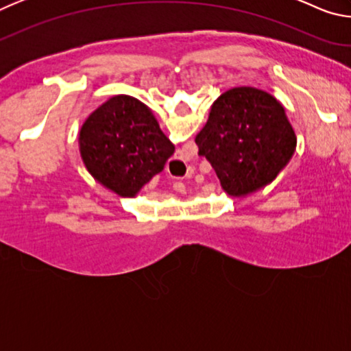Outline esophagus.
<instances>
[{"instance_id":"1","label":"esophagus","mask_w":351,"mask_h":351,"mask_svg":"<svg viewBox=\"0 0 351 351\" xmlns=\"http://www.w3.org/2000/svg\"><path fill=\"white\" fill-rule=\"evenodd\" d=\"M178 187H184L182 182H175V189H176V190H181V189H178Z\"/></svg>"}]
</instances>
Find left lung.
<instances>
[{
	"mask_svg": "<svg viewBox=\"0 0 351 351\" xmlns=\"http://www.w3.org/2000/svg\"><path fill=\"white\" fill-rule=\"evenodd\" d=\"M195 142L224 192L241 198L276 180L293 158L297 138L274 96L254 86H237L212 104Z\"/></svg>",
	"mask_w": 351,
	"mask_h": 351,
	"instance_id": "obj_1",
	"label": "left lung"
}]
</instances>
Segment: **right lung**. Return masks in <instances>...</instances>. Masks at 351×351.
Segmentation results:
<instances>
[{"label": "right lung", "instance_id": "obj_1", "mask_svg": "<svg viewBox=\"0 0 351 351\" xmlns=\"http://www.w3.org/2000/svg\"><path fill=\"white\" fill-rule=\"evenodd\" d=\"M79 148L94 180L122 198H134L175 153L152 110L125 94L112 96L88 116Z\"/></svg>", "mask_w": 351, "mask_h": 351}]
</instances>
